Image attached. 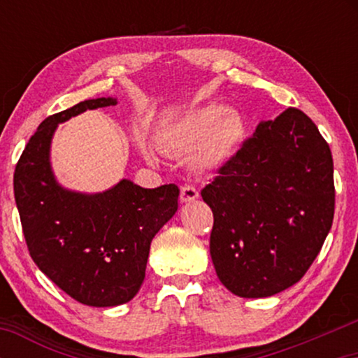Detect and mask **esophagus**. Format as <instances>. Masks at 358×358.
Here are the masks:
<instances>
[{"label": "esophagus", "instance_id": "1", "mask_svg": "<svg viewBox=\"0 0 358 358\" xmlns=\"http://www.w3.org/2000/svg\"><path fill=\"white\" fill-rule=\"evenodd\" d=\"M195 199H199V190L194 187V185H182L180 187V202L187 203V202H194Z\"/></svg>", "mask_w": 358, "mask_h": 358}]
</instances>
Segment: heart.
<instances>
[{
  "instance_id": "heart-1",
  "label": "heart",
  "mask_w": 358,
  "mask_h": 358,
  "mask_svg": "<svg viewBox=\"0 0 358 358\" xmlns=\"http://www.w3.org/2000/svg\"><path fill=\"white\" fill-rule=\"evenodd\" d=\"M246 136V124L241 114L227 109L222 104H202L166 122L159 129L158 141L164 150L173 153H187L195 168L215 171L228 164ZM145 156L155 159V153L146 143H141Z\"/></svg>"
}]
</instances>
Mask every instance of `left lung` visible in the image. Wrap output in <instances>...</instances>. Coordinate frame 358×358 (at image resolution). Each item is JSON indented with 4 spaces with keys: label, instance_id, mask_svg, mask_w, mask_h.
Wrapping results in <instances>:
<instances>
[{
    "label": "left lung",
    "instance_id": "obj_1",
    "mask_svg": "<svg viewBox=\"0 0 358 358\" xmlns=\"http://www.w3.org/2000/svg\"><path fill=\"white\" fill-rule=\"evenodd\" d=\"M202 189L213 212L210 256L234 295L266 298L305 275L334 218L329 145L301 110L264 120Z\"/></svg>",
    "mask_w": 358,
    "mask_h": 358
}]
</instances>
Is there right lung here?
<instances>
[{
  "mask_svg": "<svg viewBox=\"0 0 358 358\" xmlns=\"http://www.w3.org/2000/svg\"><path fill=\"white\" fill-rule=\"evenodd\" d=\"M115 104V97H97L47 117L14 171V199L32 261L66 295L97 308L124 305L138 293L151 241L178 212L179 197L174 184L143 189L122 179L97 194L58 184L50 164L58 124Z\"/></svg>",
  "mask_w": 358,
  "mask_h": 358,
  "instance_id": "right-lung-1",
  "label": "right lung"
}]
</instances>
